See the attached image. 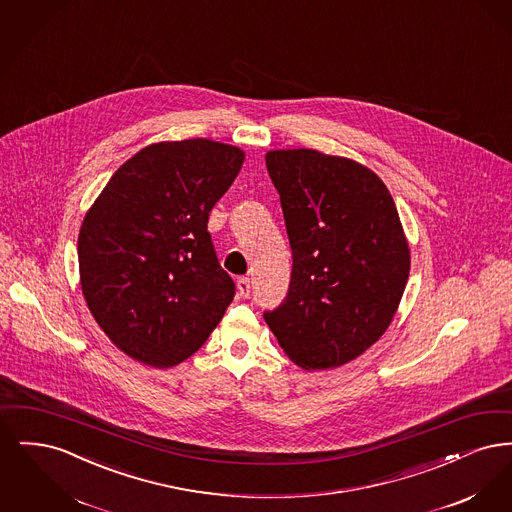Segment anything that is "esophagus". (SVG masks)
Returning <instances> with one entry per match:
<instances>
[{
    "label": "esophagus",
    "instance_id": "esophagus-1",
    "mask_svg": "<svg viewBox=\"0 0 512 512\" xmlns=\"http://www.w3.org/2000/svg\"><path fill=\"white\" fill-rule=\"evenodd\" d=\"M238 292H240V295H242L244 299H247V297L251 295V280H249L247 276H240V278H238Z\"/></svg>",
    "mask_w": 512,
    "mask_h": 512
}]
</instances>
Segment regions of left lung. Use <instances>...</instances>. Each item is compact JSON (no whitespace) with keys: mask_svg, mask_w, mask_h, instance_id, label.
<instances>
[{"mask_svg":"<svg viewBox=\"0 0 512 512\" xmlns=\"http://www.w3.org/2000/svg\"><path fill=\"white\" fill-rule=\"evenodd\" d=\"M292 247L284 301L263 317L295 365L326 370L386 332L411 255L393 197L363 165L317 149L268 151Z\"/></svg>","mask_w":512,"mask_h":512,"instance_id":"obj_1","label":"left lung"}]
</instances>
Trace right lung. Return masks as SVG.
Returning a JSON list of instances; mask_svg holds the SVG:
<instances>
[{
	"mask_svg": "<svg viewBox=\"0 0 512 512\" xmlns=\"http://www.w3.org/2000/svg\"><path fill=\"white\" fill-rule=\"evenodd\" d=\"M244 165L238 147L195 138L138 151L84 217L78 265L101 330L144 365H178L207 341L236 284L209 213Z\"/></svg>",
	"mask_w": 512,
	"mask_h": 512,
	"instance_id": "add662e5",
	"label": "right lung"
}]
</instances>
